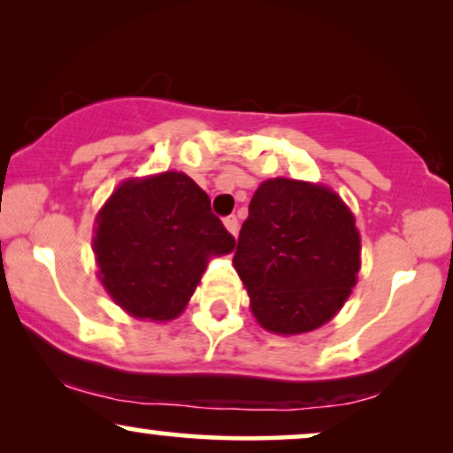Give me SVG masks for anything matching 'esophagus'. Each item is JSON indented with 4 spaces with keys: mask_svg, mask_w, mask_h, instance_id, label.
<instances>
[{
    "mask_svg": "<svg viewBox=\"0 0 453 453\" xmlns=\"http://www.w3.org/2000/svg\"><path fill=\"white\" fill-rule=\"evenodd\" d=\"M223 226H226V230L230 232V234H234V236H236V234H238V219H236V215H227L226 219H223Z\"/></svg>",
    "mask_w": 453,
    "mask_h": 453,
    "instance_id": "1",
    "label": "esophagus"
}]
</instances>
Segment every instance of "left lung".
Wrapping results in <instances>:
<instances>
[{"label": "left lung", "instance_id": "8db88e82", "mask_svg": "<svg viewBox=\"0 0 453 453\" xmlns=\"http://www.w3.org/2000/svg\"><path fill=\"white\" fill-rule=\"evenodd\" d=\"M360 249L353 212L339 194L268 179L251 197L234 268L264 330L304 334L327 324L349 298Z\"/></svg>", "mask_w": 453, "mask_h": 453}]
</instances>
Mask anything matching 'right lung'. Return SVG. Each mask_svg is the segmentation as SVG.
Returning a JSON list of instances; mask_svg holds the SVG:
<instances>
[{
    "label": "right lung",
    "mask_w": 453,
    "mask_h": 453,
    "mask_svg": "<svg viewBox=\"0 0 453 453\" xmlns=\"http://www.w3.org/2000/svg\"><path fill=\"white\" fill-rule=\"evenodd\" d=\"M234 247L209 196L174 170L119 185L97 212L93 238L104 289L126 313L150 321L183 313L209 257Z\"/></svg>",
    "instance_id": "1"
}]
</instances>
